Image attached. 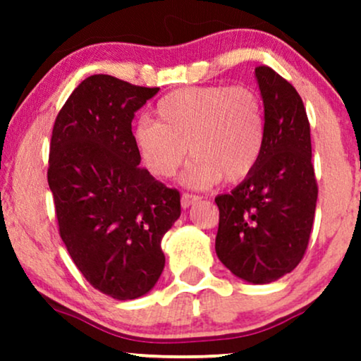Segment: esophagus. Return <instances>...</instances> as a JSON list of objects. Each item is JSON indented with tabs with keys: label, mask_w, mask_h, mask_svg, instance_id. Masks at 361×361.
Here are the masks:
<instances>
[{
	"label": "esophagus",
	"mask_w": 361,
	"mask_h": 361,
	"mask_svg": "<svg viewBox=\"0 0 361 361\" xmlns=\"http://www.w3.org/2000/svg\"><path fill=\"white\" fill-rule=\"evenodd\" d=\"M198 200H200V197H198V195H192V193H183V195H181V207H183V209H188L190 205L197 204Z\"/></svg>",
	"instance_id": "obj_1"
}]
</instances>
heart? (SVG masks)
<instances>
[{"mask_svg": "<svg viewBox=\"0 0 361 361\" xmlns=\"http://www.w3.org/2000/svg\"><path fill=\"white\" fill-rule=\"evenodd\" d=\"M267 139L259 94L247 86H192L173 91L156 105V122L140 120L132 142L142 166L171 178L186 154L195 156L183 175L190 188L222 180L239 181L255 169Z\"/></svg>", "mask_w": 361, "mask_h": 361, "instance_id": "heart-1", "label": "heart"}]
</instances>
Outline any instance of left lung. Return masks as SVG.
Wrapping results in <instances>:
<instances>
[{"mask_svg":"<svg viewBox=\"0 0 361 361\" xmlns=\"http://www.w3.org/2000/svg\"><path fill=\"white\" fill-rule=\"evenodd\" d=\"M267 139L252 171L219 195L215 252L238 279L271 283L300 263L307 250L317 183L310 126L300 94L268 66L255 69Z\"/></svg>","mask_w":361,"mask_h":361,"instance_id":"1","label":"left lung"}]
</instances>
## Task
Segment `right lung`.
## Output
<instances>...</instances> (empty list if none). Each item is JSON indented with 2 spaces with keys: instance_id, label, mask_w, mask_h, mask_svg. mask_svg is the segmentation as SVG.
<instances>
[{
  "instance_id": "1",
  "label": "right lung",
  "mask_w": 361,
  "mask_h": 361,
  "mask_svg": "<svg viewBox=\"0 0 361 361\" xmlns=\"http://www.w3.org/2000/svg\"><path fill=\"white\" fill-rule=\"evenodd\" d=\"M159 88L94 74L52 128L47 181L78 270L117 300L146 295L164 268L161 239L181 214L180 192L154 180L132 142V120Z\"/></svg>"
}]
</instances>
